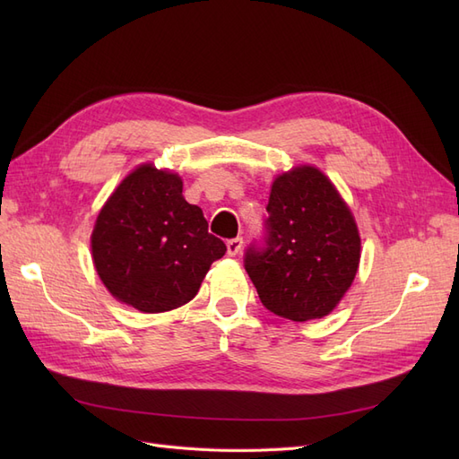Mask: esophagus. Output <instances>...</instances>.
Wrapping results in <instances>:
<instances>
[{"instance_id":"1","label":"esophagus","mask_w":459,"mask_h":459,"mask_svg":"<svg viewBox=\"0 0 459 459\" xmlns=\"http://www.w3.org/2000/svg\"><path fill=\"white\" fill-rule=\"evenodd\" d=\"M226 247H228V255H230V256H238V255L241 253V248H243V239H241V238L230 239Z\"/></svg>"}]
</instances>
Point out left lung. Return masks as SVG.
<instances>
[{"mask_svg":"<svg viewBox=\"0 0 459 459\" xmlns=\"http://www.w3.org/2000/svg\"><path fill=\"white\" fill-rule=\"evenodd\" d=\"M268 247L248 248L245 270L264 307L293 322L325 317L351 289L362 239L351 206L312 164L273 179Z\"/></svg>","mask_w":459,"mask_h":459,"instance_id":"8db88e82","label":"left lung"}]
</instances>
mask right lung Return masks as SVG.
<instances>
[{
	"mask_svg": "<svg viewBox=\"0 0 459 459\" xmlns=\"http://www.w3.org/2000/svg\"><path fill=\"white\" fill-rule=\"evenodd\" d=\"M179 174L143 162L122 179L97 214L91 258L113 299L145 312H169L199 293L226 245L208 233Z\"/></svg>",
	"mask_w": 459,
	"mask_h": 459,
	"instance_id": "obj_1",
	"label": "right lung"
}]
</instances>
